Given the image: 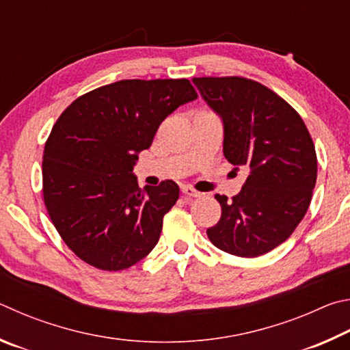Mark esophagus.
Segmentation results:
<instances>
[{"instance_id":"esophagus-1","label":"esophagus","mask_w":350,"mask_h":350,"mask_svg":"<svg viewBox=\"0 0 350 350\" xmlns=\"http://www.w3.org/2000/svg\"><path fill=\"white\" fill-rule=\"evenodd\" d=\"M181 192H183V195H186V197H189V198H201V197H203V193L195 191L193 187H189V186L181 187Z\"/></svg>"}]
</instances>
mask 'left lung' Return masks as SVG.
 Returning <instances> with one entry per match:
<instances>
[{"label":"left lung","mask_w":350,"mask_h":350,"mask_svg":"<svg viewBox=\"0 0 350 350\" xmlns=\"http://www.w3.org/2000/svg\"><path fill=\"white\" fill-rule=\"evenodd\" d=\"M223 118V152L249 172L241 192L215 195L221 218L207 229L213 246L254 258L284 243L309 209L317 153L299 113L265 84L244 77L193 78Z\"/></svg>","instance_id":"1"}]
</instances>
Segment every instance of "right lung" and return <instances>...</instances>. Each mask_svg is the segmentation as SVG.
I'll list each match as a JSON object with an SVG mask.
<instances>
[{
    "label": "right lung",
    "instance_id": "1",
    "mask_svg": "<svg viewBox=\"0 0 350 350\" xmlns=\"http://www.w3.org/2000/svg\"><path fill=\"white\" fill-rule=\"evenodd\" d=\"M198 96L191 81L122 79L78 96L55 122L42 157V198L55 229L79 260L118 272L158 243L180 189L138 187V153L167 115Z\"/></svg>",
    "mask_w": 350,
    "mask_h": 350
}]
</instances>
